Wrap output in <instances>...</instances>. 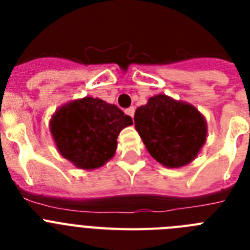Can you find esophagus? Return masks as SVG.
<instances>
[{
    "mask_svg": "<svg viewBox=\"0 0 250 250\" xmlns=\"http://www.w3.org/2000/svg\"><path fill=\"white\" fill-rule=\"evenodd\" d=\"M126 114L130 115V116L134 119V114H135V107H134V106H130L129 109H126Z\"/></svg>",
    "mask_w": 250,
    "mask_h": 250,
    "instance_id": "34e87169",
    "label": "esophagus"
}]
</instances>
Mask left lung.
<instances>
[{
  "mask_svg": "<svg viewBox=\"0 0 250 250\" xmlns=\"http://www.w3.org/2000/svg\"><path fill=\"white\" fill-rule=\"evenodd\" d=\"M135 129L150 155L167 167H180L198 156L207 140V121L190 104L155 95L138 107Z\"/></svg>",
  "mask_w": 250,
  "mask_h": 250,
  "instance_id": "1",
  "label": "left lung"
}]
</instances>
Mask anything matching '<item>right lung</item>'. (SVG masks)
<instances>
[{
	"label": "right lung",
	"instance_id": "1",
	"mask_svg": "<svg viewBox=\"0 0 250 250\" xmlns=\"http://www.w3.org/2000/svg\"><path fill=\"white\" fill-rule=\"evenodd\" d=\"M131 124L116 105L86 96L59 107L50 130L63 158L80 169L92 170L114 156L119 134Z\"/></svg>",
	"mask_w": 250,
	"mask_h": 250
}]
</instances>
